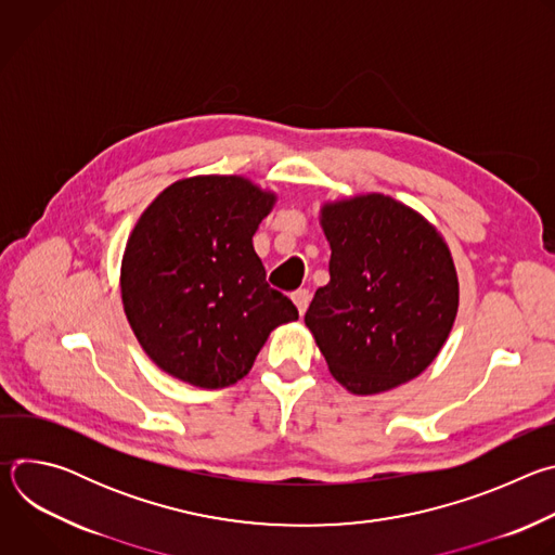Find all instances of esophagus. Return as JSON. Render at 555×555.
<instances>
[{"instance_id": "1", "label": "esophagus", "mask_w": 555, "mask_h": 555, "mask_svg": "<svg viewBox=\"0 0 555 555\" xmlns=\"http://www.w3.org/2000/svg\"><path fill=\"white\" fill-rule=\"evenodd\" d=\"M292 300H294L298 313L302 315V313L307 311V305H309V300H311V294H309V289H296V292L292 294Z\"/></svg>"}]
</instances>
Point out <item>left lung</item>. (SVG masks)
I'll list each match as a JSON object with an SVG mask.
<instances>
[{"mask_svg":"<svg viewBox=\"0 0 555 555\" xmlns=\"http://www.w3.org/2000/svg\"><path fill=\"white\" fill-rule=\"evenodd\" d=\"M330 283L305 313L332 375L356 395L417 377L441 351L459 281L441 234L413 208L371 193L325 204Z\"/></svg>","mask_w":555,"mask_h":555,"instance_id":"obj_1","label":"left lung"}]
</instances>
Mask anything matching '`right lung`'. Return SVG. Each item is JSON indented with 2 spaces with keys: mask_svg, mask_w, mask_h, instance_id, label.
Instances as JSON below:
<instances>
[{
  "mask_svg": "<svg viewBox=\"0 0 555 555\" xmlns=\"http://www.w3.org/2000/svg\"><path fill=\"white\" fill-rule=\"evenodd\" d=\"M274 202L246 178L202 176L171 184L138 219L120 268L122 305L138 343L169 375L230 386L274 327L298 319L253 246Z\"/></svg>",
  "mask_w": 555,
  "mask_h": 555,
  "instance_id": "right-lung-1",
  "label": "right lung"
}]
</instances>
